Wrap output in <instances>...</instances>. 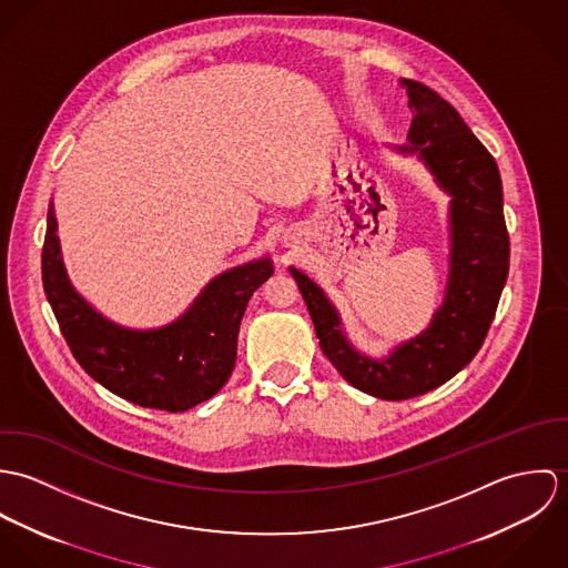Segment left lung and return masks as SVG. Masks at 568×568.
I'll use <instances>...</instances> for the list:
<instances>
[{
	"mask_svg": "<svg viewBox=\"0 0 568 568\" xmlns=\"http://www.w3.org/2000/svg\"><path fill=\"white\" fill-rule=\"evenodd\" d=\"M400 84L413 111L410 146L400 151L417 153L453 196L450 277L444 306L426 332L396 347L389 358L374 361L347 343L322 288L302 271L291 268L327 361L352 387L381 400L422 396L450 381L475 358L509 271L503 183L494 158L439 93L422 82L403 79Z\"/></svg>",
	"mask_w": 568,
	"mask_h": 568,
	"instance_id": "1",
	"label": "left lung"
}]
</instances>
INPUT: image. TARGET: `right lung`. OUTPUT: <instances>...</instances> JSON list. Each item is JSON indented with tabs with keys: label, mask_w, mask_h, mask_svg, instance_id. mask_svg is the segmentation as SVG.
<instances>
[{
	"label": "right lung",
	"mask_w": 568,
	"mask_h": 568,
	"mask_svg": "<svg viewBox=\"0 0 568 568\" xmlns=\"http://www.w3.org/2000/svg\"><path fill=\"white\" fill-rule=\"evenodd\" d=\"M41 273L61 334L82 369L133 405L176 413L210 400L232 376L246 304L273 266L271 260L236 266L212 280L174 324L126 329L98 315L72 288L50 203Z\"/></svg>",
	"instance_id": "right-lung-1"
}]
</instances>
